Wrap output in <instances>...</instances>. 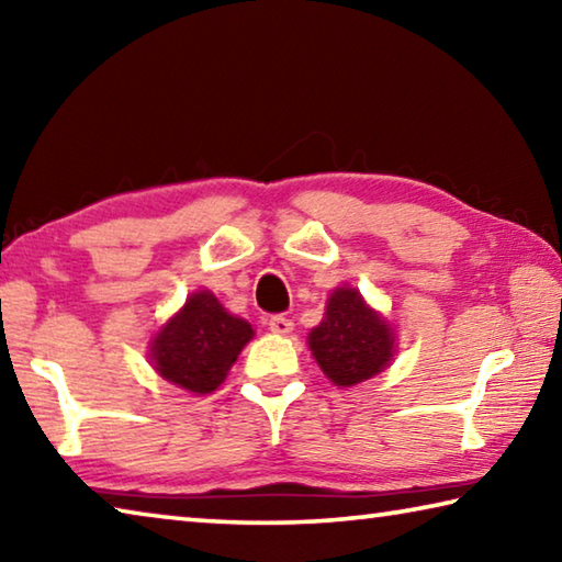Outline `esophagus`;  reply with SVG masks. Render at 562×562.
<instances>
[{
    "mask_svg": "<svg viewBox=\"0 0 562 562\" xmlns=\"http://www.w3.org/2000/svg\"><path fill=\"white\" fill-rule=\"evenodd\" d=\"M268 327H270L272 335H290V331H292V319L282 317V315H274V317L268 319Z\"/></svg>",
    "mask_w": 562,
    "mask_h": 562,
    "instance_id": "obj_1",
    "label": "esophagus"
}]
</instances>
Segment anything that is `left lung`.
<instances>
[{"label": "left lung", "instance_id": "8db88e82", "mask_svg": "<svg viewBox=\"0 0 562 562\" xmlns=\"http://www.w3.org/2000/svg\"><path fill=\"white\" fill-rule=\"evenodd\" d=\"M312 357L335 386H355L384 372L396 351L389 322L355 288L329 294L325 319L310 331Z\"/></svg>", "mask_w": 562, "mask_h": 562}]
</instances>
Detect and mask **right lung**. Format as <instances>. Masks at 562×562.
Masks as SVG:
<instances>
[{
  "label": "right lung",
  "mask_w": 562,
  "mask_h": 562,
  "mask_svg": "<svg viewBox=\"0 0 562 562\" xmlns=\"http://www.w3.org/2000/svg\"><path fill=\"white\" fill-rule=\"evenodd\" d=\"M252 335L250 322L231 315L213 292L198 290L150 339V361L166 382L211 394Z\"/></svg>",
  "instance_id": "right-lung-1"
}]
</instances>
